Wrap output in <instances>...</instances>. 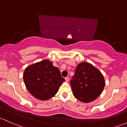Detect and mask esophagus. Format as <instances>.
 Masks as SVG:
<instances>
[{"mask_svg":"<svg viewBox=\"0 0 127 127\" xmlns=\"http://www.w3.org/2000/svg\"><path fill=\"white\" fill-rule=\"evenodd\" d=\"M65 80L67 82H68V81H69V77H65Z\"/></svg>","mask_w":127,"mask_h":127,"instance_id":"1","label":"esophagus"}]
</instances>
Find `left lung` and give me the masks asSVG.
<instances>
[{
	"instance_id": "8db88e82",
	"label": "left lung",
	"mask_w": 127,
	"mask_h": 127,
	"mask_svg": "<svg viewBox=\"0 0 127 127\" xmlns=\"http://www.w3.org/2000/svg\"><path fill=\"white\" fill-rule=\"evenodd\" d=\"M70 85L76 98L84 103H89L101 94L105 81L99 70L89 63L83 62L76 68Z\"/></svg>"
}]
</instances>
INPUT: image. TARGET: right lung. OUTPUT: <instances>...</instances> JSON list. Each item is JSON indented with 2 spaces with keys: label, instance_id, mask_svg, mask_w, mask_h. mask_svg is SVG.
<instances>
[{
  "label": "right lung",
  "instance_id": "1",
  "mask_svg": "<svg viewBox=\"0 0 127 127\" xmlns=\"http://www.w3.org/2000/svg\"><path fill=\"white\" fill-rule=\"evenodd\" d=\"M23 79L29 93L35 98L46 100L57 93L65 81L57 67L48 60L29 65L26 68Z\"/></svg>",
  "mask_w": 127,
  "mask_h": 127
}]
</instances>
